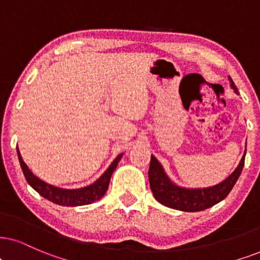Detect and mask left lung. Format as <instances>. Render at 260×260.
<instances>
[{
  "label": "left lung",
  "instance_id": "left-lung-1",
  "mask_svg": "<svg viewBox=\"0 0 260 260\" xmlns=\"http://www.w3.org/2000/svg\"><path fill=\"white\" fill-rule=\"evenodd\" d=\"M229 81H231V87L236 94H239L238 88L233 83L231 77H229ZM245 156L246 152L234 172L218 185L204 187V188H186V187L174 183L164 172L162 164L157 160L153 154H151L149 181L154 199L163 204L164 206L186 212H197L211 208L222 202L231 193L244 168Z\"/></svg>",
  "mask_w": 260,
  "mask_h": 260
}]
</instances>
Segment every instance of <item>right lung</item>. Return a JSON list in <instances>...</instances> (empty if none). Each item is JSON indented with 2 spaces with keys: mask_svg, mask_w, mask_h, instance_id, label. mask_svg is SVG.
I'll use <instances>...</instances> for the list:
<instances>
[{
  "mask_svg": "<svg viewBox=\"0 0 260 260\" xmlns=\"http://www.w3.org/2000/svg\"><path fill=\"white\" fill-rule=\"evenodd\" d=\"M18 151V157L19 162H20L22 173H24L26 181L28 182V185L32 187L35 190L44 197L45 199L50 200V202L58 204L62 206H81V205H88L97 200H100L102 197L106 194L108 187H109L110 177L113 175L114 170L116 169L117 164H119L120 159L122 158L123 153H120L113 160V163L110 164L109 168L103 173L100 179L96 180L93 183L88 185L86 187H81V188H75V189H67V188H61V187H56L49 185V183L44 182L43 180L39 179L35 175L31 170L28 169V167L26 166V163L22 160V157L20 152Z\"/></svg>",
  "mask_w": 260,
  "mask_h": 260,
  "instance_id": "right-lung-1",
  "label": "right lung"
}]
</instances>
